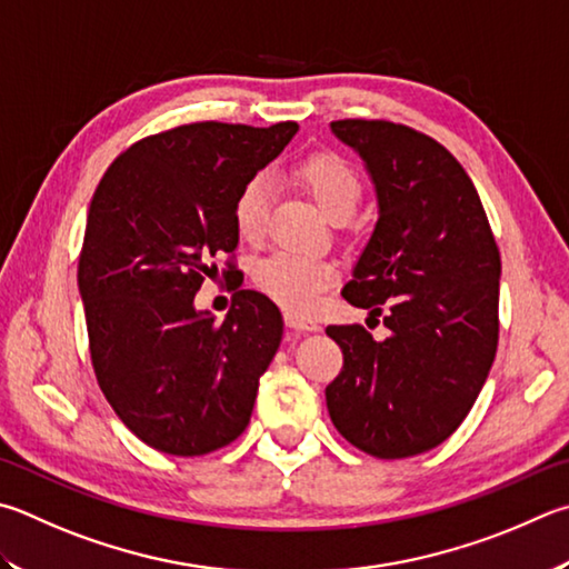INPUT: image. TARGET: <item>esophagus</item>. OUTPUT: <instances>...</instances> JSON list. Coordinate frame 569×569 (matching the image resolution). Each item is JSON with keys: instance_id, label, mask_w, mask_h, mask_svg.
<instances>
[{"instance_id": "obj_1", "label": "esophagus", "mask_w": 569, "mask_h": 569, "mask_svg": "<svg viewBox=\"0 0 569 569\" xmlns=\"http://www.w3.org/2000/svg\"><path fill=\"white\" fill-rule=\"evenodd\" d=\"M286 323H288V328H293V330H318L320 328L318 320L306 318V316L293 313V311H286Z\"/></svg>"}]
</instances>
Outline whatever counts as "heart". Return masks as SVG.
Returning a JSON list of instances; mask_svg holds the SVG:
<instances>
[{
  "label": "heart",
  "mask_w": 569,
  "mask_h": 569,
  "mask_svg": "<svg viewBox=\"0 0 569 569\" xmlns=\"http://www.w3.org/2000/svg\"><path fill=\"white\" fill-rule=\"evenodd\" d=\"M293 179L311 193L318 209L333 223H346L363 199V183L353 167L330 151L313 153L296 163ZM268 209H271V183L266 177H256L243 186L233 203V223L241 241L253 243L261 239L266 233ZM253 278L258 288L276 303L293 313H303L311 311L320 293L336 281V271L333 266L318 258L276 253L258 263Z\"/></svg>",
  "instance_id": "obj_1"
}]
</instances>
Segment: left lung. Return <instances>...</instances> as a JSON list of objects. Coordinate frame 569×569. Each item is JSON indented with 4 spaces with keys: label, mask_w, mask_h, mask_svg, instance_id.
<instances>
[{
    "label": "left lung",
    "mask_w": 569,
    "mask_h": 569,
    "mask_svg": "<svg viewBox=\"0 0 569 569\" xmlns=\"http://www.w3.org/2000/svg\"><path fill=\"white\" fill-rule=\"evenodd\" d=\"M373 179L378 223L343 298L390 330L328 326L343 368L326 388L333 426L373 458L420 456L458 430L498 350L500 251L460 161L410 127L330 123Z\"/></svg>",
    "instance_id": "left-lung-1"
}]
</instances>
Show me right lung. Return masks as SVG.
I'll list each match as a JSON object with an SVG mask.
<instances>
[{
  "instance_id": "right-lung-1",
  "label": "right lung",
  "mask_w": 569,
  "mask_h": 569,
  "mask_svg": "<svg viewBox=\"0 0 569 569\" xmlns=\"http://www.w3.org/2000/svg\"><path fill=\"white\" fill-rule=\"evenodd\" d=\"M296 131V121L183 123L119 153L91 199L77 273L91 366L123 426L169 456L239 438L281 346L268 296L236 291L223 323L193 298L219 276L211 261L239 246L236 196Z\"/></svg>"
}]
</instances>
